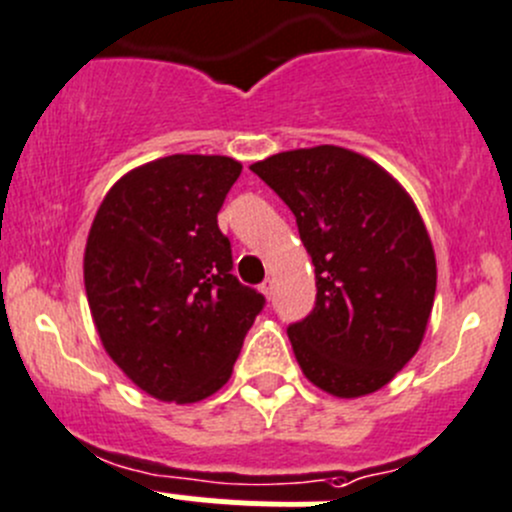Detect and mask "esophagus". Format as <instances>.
<instances>
[{"instance_id": "1", "label": "esophagus", "mask_w": 512, "mask_h": 512, "mask_svg": "<svg viewBox=\"0 0 512 512\" xmlns=\"http://www.w3.org/2000/svg\"><path fill=\"white\" fill-rule=\"evenodd\" d=\"M258 288H261V293H263V296H266V298H271V291H273V281H271V278H266V281H263L261 286H258Z\"/></svg>"}]
</instances>
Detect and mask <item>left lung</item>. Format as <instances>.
Returning <instances> with one entry per match:
<instances>
[{
	"label": "left lung",
	"mask_w": 512,
	"mask_h": 512,
	"mask_svg": "<svg viewBox=\"0 0 512 512\" xmlns=\"http://www.w3.org/2000/svg\"><path fill=\"white\" fill-rule=\"evenodd\" d=\"M251 171L296 216L316 306L288 326L303 376L338 398L386 386L426 333L435 254L416 204L386 169L341 146L273 154Z\"/></svg>",
	"instance_id": "obj_1"
}]
</instances>
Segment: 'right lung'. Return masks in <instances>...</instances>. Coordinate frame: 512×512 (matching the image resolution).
I'll list each match as a JSON object with an SVG mask.
<instances>
[{
    "instance_id": "obj_1",
    "label": "right lung",
    "mask_w": 512,
    "mask_h": 512,
    "mask_svg": "<svg viewBox=\"0 0 512 512\" xmlns=\"http://www.w3.org/2000/svg\"><path fill=\"white\" fill-rule=\"evenodd\" d=\"M241 164L171 154L121 176L84 251L91 318L111 361L159 401L196 403L231 378L266 298L231 273L219 216Z\"/></svg>"
}]
</instances>
